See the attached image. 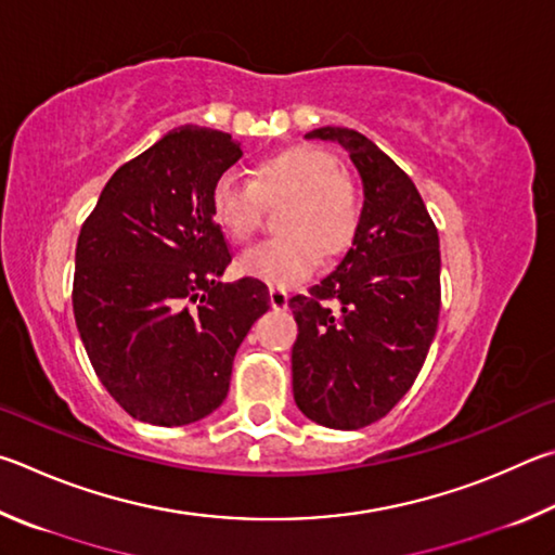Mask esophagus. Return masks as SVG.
<instances>
[{
  "label": "esophagus",
  "mask_w": 555,
  "mask_h": 555,
  "mask_svg": "<svg viewBox=\"0 0 555 555\" xmlns=\"http://www.w3.org/2000/svg\"><path fill=\"white\" fill-rule=\"evenodd\" d=\"M287 302H289L287 289H283V287H270V307H272V309H287Z\"/></svg>",
  "instance_id": "obj_1"
}]
</instances>
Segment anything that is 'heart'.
I'll list each match as a JSON object with an SVG mask.
<instances>
[{
  "mask_svg": "<svg viewBox=\"0 0 555 555\" xmlns=\"http://www.w3.org/2000/svg\"><path fill=\"white\" fill-rule=\"evenodd\" d=\"M280 236L243 253L238 270L262 283L287 287L309 278L319 256L336 258L351 246L363 219L356 182L338 168L332 153L312 145L272 153L250 172V182L223 172L214 182L209 209L231 241H250L260 223V202H283Z\"/></svg>",
  "mask_w": 555,
  "mask_h": 555,
  "instance_id": "b5f03b06",
  "label": "heart"
}]
</instances>
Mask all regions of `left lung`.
<instances>
[{
    "mask_svg": "<svg viewBox=\"0 0 555 555\" xmlns=\"http://www.w3.org/2000/svg\"><path fill=\"white\" fill-rule=\"evenodd\" d=\"M363 180V219L332 275L289 299L297 322L293 392L307 420L353 431L410 392L441 309V250L422 194L363 133L324 126Z\"/></svg>",
    "mask_w": 555,
    "mask_h": 555,
    "instance_id": "left-lung-1",
    "label": "left lung"
}]
</instances>
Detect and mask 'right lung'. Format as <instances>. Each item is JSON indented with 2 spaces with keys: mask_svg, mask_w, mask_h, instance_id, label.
<instances>
[{
  "mask_svg": "<svg viewBox=\"0 0 555 555\" xmlns=\"http://www.w3.org/2000/svg\"><path fill=\"white\" fill-rule=\"evenodd\" d=\"M231 133L180 126L124 163L85 219L73 312L96 377L133 420L199 422L227 400L233 356L270 309L231 262L209 194L241 158Z\"/></svg>",
  "mask_w": 555,
  "mask_h": 555,
  "instance_id": "1",
  "label": "right lung"
}]
</instances>
